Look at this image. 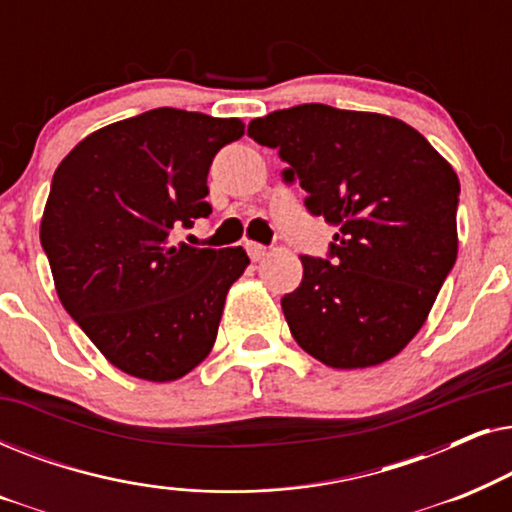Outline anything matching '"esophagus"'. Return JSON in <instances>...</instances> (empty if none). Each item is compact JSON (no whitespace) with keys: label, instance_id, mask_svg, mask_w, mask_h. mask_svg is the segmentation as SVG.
Returning <instances> with one entry per match:
<instances>
[{"label":"esophagus","instance_id":"34e87169","mask_svg":"<svg viewBox=\"0 0 512 512\" xmlns=\"http://www.w3.org/2000/svg\"><path fill=\"white\" fill-rule=\"evenodd\" d=\"M244 249H247L251 261H261V258L265 256V251H268L263 244H258V242H244Z\"/></svg>","mask_w":512,"mask_h":512}]
</instances>
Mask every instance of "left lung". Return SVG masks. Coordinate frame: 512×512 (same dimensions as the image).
Masks as SVG:
<instances>
[{
  "label": "left lung",
  "mask_w": 512,
  "mask_h": 512,
  "mask_svg": "<svg viewBox=\"0 0 512 512\" xmlns=\"http://www.w3.org/2000/svg\"><path fill=\"white\" fill-rule=\"evenodd\" d=\"M277 149L284 184L335 226L326 258L300 256L303 282L282 298L291 335L331 368L389 361L415 338L457 261L459 179L398 118L298 104L249 123Z\"/></svg>",
  "instance_id": "left-lung-1"
}]
</instances>
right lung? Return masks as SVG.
<instances>
[{
    "label": "right lung",
    "instance_id": "right-lung-1",
    "mask_svg": "<svg viewBox=\"0 0 512 512\" xmlns=\"http://www.w3.org/2000/svg\"><path fill=\"white\" fill-rule=\"evenodd\" d=\"M242 135L237 118L160 107L93 132L55 170L41 219L55 289L123 373L170 382L214 347L249 256L177 244L174 230L212 214L209 167Z\"/></svg>",
    "mask_w": 512,
    "mask_h": 512
}]
</instances>
